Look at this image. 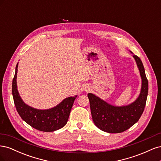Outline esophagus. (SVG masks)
Segmentation results:
<instances>
[{
  "instance_id": "esophagus-1",
  "label": "esophagus",
  "mask_w": 161,
  "mask_h": 161,
  "mask_svg": "<svg viewBox=\"0 0 161 161\" xmlns=\"http://www.w3.org/2000/svg\"><path fill=\"white\" fill-rule=\"evenodd\" d=\"M89 90H90V89H86V91H89Z\"/></svg>"
}]
</instances>
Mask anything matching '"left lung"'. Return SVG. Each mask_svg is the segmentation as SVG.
Listing matches in <instances>:
<instances>
[{
    "mask_svg": "<svg viewBox=\"0 0 161 161\" xmlns=\"http://www.w3.org/2000/svg\"><path fill=\"white\" fill-rule=\"evenodd\" d=\"M133 57L142 79L140 95L133 103L125 106H114L94 94L87 95L92 120L102 131L112 134L123 132L137 122L143 113L148 92V82L140 58L134 54Z\"/></svg>",
    "mask_w": 161,
    "mask_h": 161,
    "instance_id": "left-lung-1",
    "label": "left lung"
}]
</instances>
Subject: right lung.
Wrapping results in <instances>:
<instances>
[{
	"label": "right lung",
	"mask_w": 161,
	"mask_h": 161,
	"mask_svg": "<svg viewBox=\"0 0 161 161\" xmlns=\"http://www.w3.org/2000/svg\"><path fill=\"white\" fill-rule=\"evenodd\" d=\"M16 66L13 84L12 93L14 105L21 118L33 128L42 131H53L66 124L72 107L77 95L64 99L56 107L48 109H37L24 103L17 90Z\"/></svg>",
	"instance_id": "obj_1"
}]
</instances>
